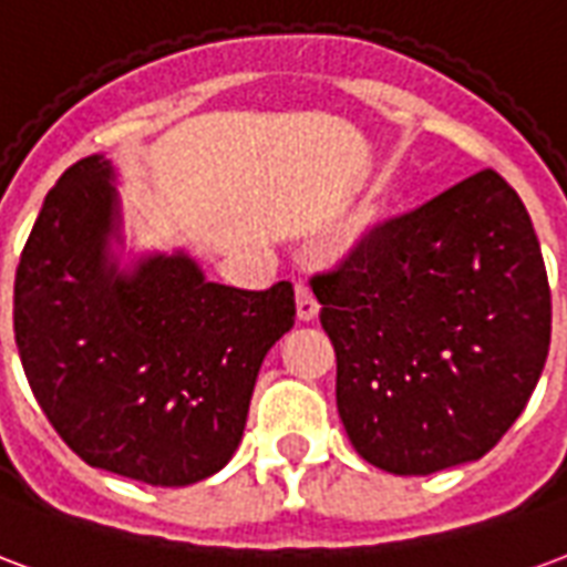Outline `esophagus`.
I'll use <instances>...</instances> for the list:
<instances>
[{
	"label": "esophagus",
	"instance_id": "obj_1",
	"mask_svg": "<svg viewBox=\"0 0 567 567\" xmlns=\"http://www.w3.org/2000/svg\"><path fill=\"white\" fill-rule=\"evenodd\" d=\"M316 316H318L316 295H312L306 285H297V318H300V321H312Z\"/></svg>",
	"mask_w": 567,
	"mask_h": 567
}]
</instances>
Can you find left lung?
I'll return each instance as SVG.
<instances>
[{"label":"left lung","instance_id":"left-lung-1","mask_svg":"<svg viewBox=\"0 0 567 567\" xmlns=\"http://www.w3.org/2000/svg\"><path fill=\"white\" fill-rule=\"evenodd\" d=\"M337 409L367 463L433 475L481 460L550 351V285L523 200L496 171L379 221L312 276Z\"/></svg>","mask_w":567,"mask_h":567}]
</instances>
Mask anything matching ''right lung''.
Listing matches in <instances>:
<instances>
[{
	"label": "right lung",
	"mask_w": 567,
	"mask_h": 567,
	"mask_svg": "<svg viewBox=\"0 0 567 567\" xmlns=\"http://www.w3.org/2000/svg\"><path fill=\"white\" fill-rule=\"evenodd\" d=\"M120 198L104 155L50 188L14 279V339L41 412L83 463L153 486L216 475L243 439L295 288L207 282L186 251L120 270Z\"/></svg>",
	"instance_id": "1"
}]
</instances>
